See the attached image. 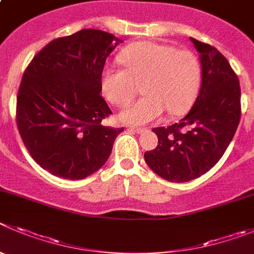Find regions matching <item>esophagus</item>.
I'll return each mask as SVG.
<instances>
[{
  "instance_id": "obj_1",
  "label": "esophagus",
  "mask_w": 254,
  "mask_h": 254,
  "mask_svg": "<svg viewBox=\"0 0 254 254\" xmlns=\"http://www.w3.org/2000/svg\"><path fill=\"white\" fill-rule=\"evenodd\" d=\"M128 129L136 132V133H142V132L146 131V128H142V127H133V126H129Z\"/></svg>"
}]
</instances>
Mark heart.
<instances>
[{
	"instance_id": "heart-1",
	"label": "heart",
	"mask_w": 254,
	"mask_h": 254,
	"mask_svg": "<svg viewBox=\"0 0 254 254\" xmlns=\"http://www.w3.org/2000/svg\"><path fill=\"white\" fill-rule=\"evenodd\" d=\"M125 69L108 66L102 71L101 89L115 106H125L142 83L145 95L121 111L120 118L131 125H147L159 120L165 109L183 115L194 103L200 88L201 68L197 58L175 46L141 41L120 54Z\"/></svg>"
}]
</instances>
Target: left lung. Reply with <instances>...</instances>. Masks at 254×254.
Masks as SVG:
<instances>
[{"label":"left lung","mask_w":254,"mask_h":254,"mask_svg":"<svg viewBox=\"0 0 254 254\" xmlns=\"http://www.w3.org/2000/svg\"><path fill=\"white\" fill-rule=\"evenodd\" d=\"M190 40L201 65L196 101L179 123L153 128L159 145L145 152L148 167L171 183H186L209 171L224 155L241 120V87L228 60L213 46Z\"/></svg>","instance_id":"obj_1"}]
</instances>
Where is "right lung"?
Segmentation results:
<instances>
[{
  "label": "right lung",
  "instance_id": "add662e5",
  "mask_svg": "<svg viewBox=\"0 0 254 254\" xmlns=\"http://www.w3.org/2000/svg\"><path fill=\"white\" fill-rule=\"evenodd\" d=\"M118 41L102 30H80L49 43L25 70L18 132L32 159L58 178L80 180L98 171L123 131L101 123L112 115L101 75Z\"/></svg>",
  "mask_w": 254,
  "mask_h": 254
}]
</instances>
